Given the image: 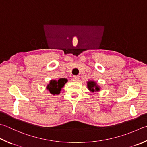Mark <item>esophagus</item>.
<instances>
[{"label":"esophagus","mask_w":147,"mask_h":147,"mask_svg":"<svg viewBox=\"0 0 147 147\" xmlns=\"http://www.w3.org/2000/svg\"><path fill=\"white\" fill-rule=\"evenodd\" d=\"M73 80L74 82H78L79 80V77L78 76H74L73 77Z\"/></svg>","instance_id":"1"}]
</instances>
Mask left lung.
<instances>
[{
  "instance_id": "left-lung-1",
  "label": "left lung",
  "mask_w": 147,
  "mask_h": 147,
  "mask_svg": "<svg viewBox=\"0 0 147 147\" xmlns=\"http://www.w3.org/2000/svg\"><path fill=\"white\" fill-rule=\"evenodd\" d=\"M87 87L88 89H89L90 90H91L92 92H94V91H98L100 90V88L98 87L96 84L94 82H89L87 83Z\"/></svg>"
}]
</instances>
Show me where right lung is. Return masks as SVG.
I'll use <instances>...</instances> for the list:
<instances>
[{
    "mask_svg": "<svg viewBox=\"0 0 147 147\" xmlns=\"http://www.w3.org/2000/svg\"><path fill=\"white\" fill-rule=\"evenodd\" d=\"M67 81V79L65 78H60L58 80H51L47 89L49 90L51 94H59L61 89L64 86Z\"/></svg>",
    "mask_w": 147,
    "mask_h": 147,
    "instance_id": "obj_1",
    "label": "right lung"
}]
</instances>
